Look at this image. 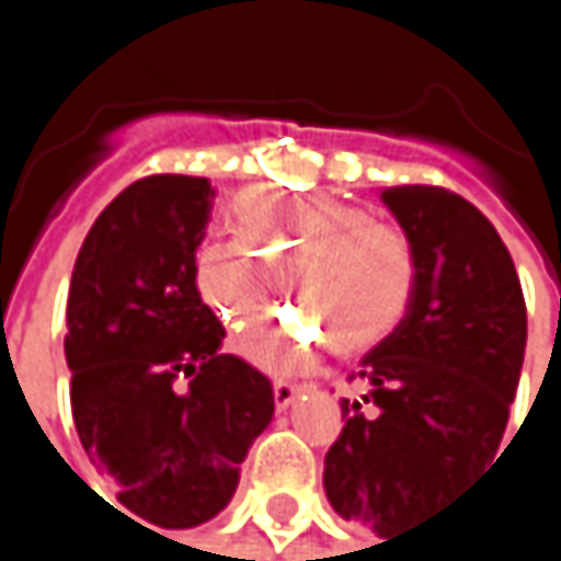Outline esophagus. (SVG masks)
Returning <instances> with one entry per match:
<instances>
[{
    "instance_id": "34e87169",
    "label": "esophagus",
    "mask_w": 561,
    "mask_h": 561,
    "mask_svg": "<svg viewBox=\"0 0 561 561\" xmlns=\"http://www.w3.org/2000/svg\"><path fill=\"white\" fill-rule=\"evenodd\" d=\"M301 392H305V387H295V383H285V380H279V383L273 387V396H276V405H279V409H288Z\"/></svg>"
}]
</instances>
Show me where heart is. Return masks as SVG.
I'll use <instances>...</instances> for the list:
<instances>
[{
    "label": "heart",
    "mask_w": 561,
    "mask_h": 561,
    "mask_svg": "<svg viewBox=\"0 0 561 561\" xmlns=\"http://www.w3.org/2000/svg\"><path fill=\"white\" fill-rule=\"evenodd\" d=\"M240 240L207 243L194 256V288L230 334L256 328L288 273L313 318L298 314L250 337L243 354L291 374L328 341L354 357L390 337L415 295L419 263L409 237L370 210L331 194L250 187L233 201ZM329 337L324 339L323 334Z\"/></svg>",
    "instance_id": "obj_1"
}]
</instances>
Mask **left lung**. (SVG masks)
I'll return each mask as SVG.
<instances>
[{
    "instance_id": "1",
    "label": "left lung",
    "mask_w": 561,
    "mask_h": 561,
    "mask_svg": "<svg viewBox=\"0 0 561 561\" xmlns=\"http://www.w3.org/2000/svg\"><path fill=\"white\" fill-rule=\"evenodd\" d=\"M419 263L405 318L357 370L344 432L324 455L337 516L383 542L415 529L504 438L526 351V305L494 224L461 194L383 187Z\"/></svg>"
}]
</instances>
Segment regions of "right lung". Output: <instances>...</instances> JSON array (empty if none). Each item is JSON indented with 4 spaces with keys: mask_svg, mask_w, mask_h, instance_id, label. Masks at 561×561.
I'll return each instance as SVG.
<instances>
[{
    "mask_svg": "<svg viewBox=\"0 0 561 561\" xmlns=\"http://www.w3.org/2000/svg\"><path fill=\"white\" fill-rule=\"evenodd\" d=\"M210 207L207 178L129 184L90 227L67 291L80 445L119 504L159 529L201 526L233 501L276 409L260 370L220 354L224 324L194 288Z\"/></svg>",
    "mask_w": 561,
    "mask_h": 561,
    "instance_id": "1",
    "label": "right lung"
}]
</instances>
